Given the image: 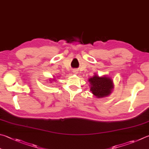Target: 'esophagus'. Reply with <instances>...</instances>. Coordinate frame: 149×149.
<instances>
[{
	"mask_svg": "<svg viewBox=\"0 0 149 149\" xmlns=\"http://www.w3.org/2000/svg\"><path fill=\"white\" fill-rule=\"evenodd\" d=\"M77 72H78V70H77L76 69H74L73 70V73H74V74H77Z\"/></svg>",
	"mask_w": 149,
	"mask_h": 149,
	"instance_id": "obj_1",
	"label": "esophagus"
}]
</instances>
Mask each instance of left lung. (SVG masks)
Masks as SVG:
<instances>
[{"mask_svg": "<svg viewBox=\"0 0 149 149\" xmlns=\"http://www.w3.org/2000/svg\"><path fill=\"white\" fill-rule=\"evenodd\" d=\"M91 83V91L98 98L109 95L113 88L112 80L107 77L94 76L89 79Z\"/></svg>", "mask_w": 149, "mask_h": 149, "instance_id": "1", "label": "left lung"}]
</instances>
